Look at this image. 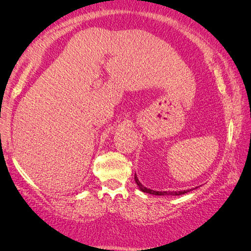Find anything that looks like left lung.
I'll return each mask as SVG.
<instances>
[{
	"instance_id": "1",
	"label": "left lung",
	"mask_w": 251,
	"mask_h": 251,
	"mask_svg": "<svg viewBox=\"0 0 251 251\" xmlns=\"http://www.w3.org/2000/svg\"><path fill=\"white\" fill-rule=\"evenodd\" d=\"M135 181H136L137 186L139 187L140 191L144 192V193H150V194H153V195H181V194L187 193V192H190V190L177 191V192H176V191H173V192L168 191V192H167V191H154V190H150V188L145 187L142 183H140L139 179H138V177H137L136 174H135ZM195 188H197V187H195Z\"/></svg>"
}]
</instances>
